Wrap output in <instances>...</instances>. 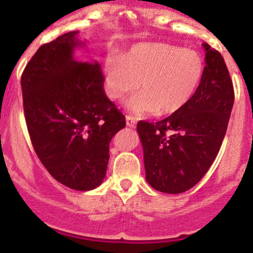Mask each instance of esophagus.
Masks as SVG:
<instances>
[{
  "instance_id": "34e87169",
  "label": "esophagus",
  "mask_w": 253,
  "mask_h": 253,
  "mask_svg": "<svg viewBox=\"0 0 253 253\" xmlns=\"http://www.w3.org/2000/svg\"><path fill=\"white\" fill-rule=\"evenodd\" d=\"M125 120H126V125H128V126H130V128L135 126V124H137V120L134 119V118L131 115H126V116H125Z\"/></svg>"
}]
</instances>
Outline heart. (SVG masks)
I'll list each match as a JSON object with an SVG mask.
<instances>
[{"instance_id": "1", "label": "heart", "mask_w": 253, "mask_h": 253, "mask_svg": "<svg viewBox=\"0 0 253 253\" xmlns=\"http://www.w3.org/2000/svg\"><path fill=\"white\" fill-rule=\"evenodd\" d=\"M204 62L191 49L140 43L105 60L107 93L122 101L140 87L128 107L135 114L169 115L181 110L202 82Z\"/></svg>"}]
</instances>
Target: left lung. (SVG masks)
I'll return each instance as SVG.
<instances>
[{"label": "left lung", "instance_id": "1", "mask_svg": "<svg viewBox=\"0 0 253 253\" xmlns=\"http://www.w3.org/2000/svg\"><path fill=\"white\" fill-rule=\"evenodd\" d=\"M205 49L202 82L181 110L156 124L137 125L146 180L161 193L180 194L195 186L213 165L227 131L234 90L222 54Z\"/></svg>", "mask_w": 253, "mask_h": 253}]
</instances>
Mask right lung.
I'll list each match as a JSON object with an SVG mask.
<instances>
[{
	"mask_svg": "<svg viewBox=\"0 0 253 253\" xmlns=\"http://www.w3.org/2000/svg\"><path fill=\"white\" fill-rule=\"evenodd\" d=\"M78 31L43 44L21 76L30 140L40 162L58 182L80 191L99 186L106 175L109 144L125 116L104 91L97 62H77Z\"/></svg>",
	"mask_w": 253,
	"mask_h": 253,
	"instance_id": "add662e5",
	"label": "right lung"
}]
</instances>
